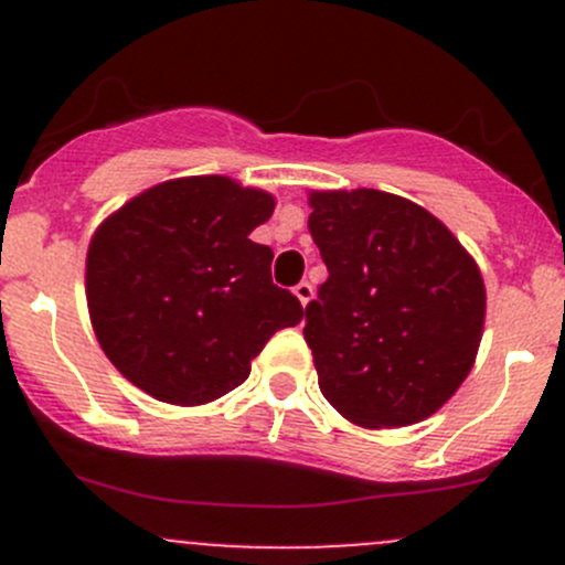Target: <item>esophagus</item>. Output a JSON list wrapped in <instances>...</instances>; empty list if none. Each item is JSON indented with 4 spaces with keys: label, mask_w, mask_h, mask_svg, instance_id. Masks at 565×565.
<instances>
[{
    "label": "esophagus",
    "mask_w": 565,
    "mask_h": 565,
    "mask_svg": "<svg viewBox=\"0 0 565 565\" xmlns=\"http://www.w3.org/2000/svg\"><path fill=\"white\" fill-rule=\"evenodd\" d=\"M292 292H295V298H298L300 303L306 306V303H309V300H311V295H315V289H311V284H309V281H300L298 287L292 289Z\"/></svg>",
    "instance_id": "obj_1"
}]
</instances>
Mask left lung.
I'll list each match as a JSON object with an SVG mask.
<instances>
[{
  "label": "left lung",
  "mask_w": 565,
  "mask_h": 565,
  "mask_svg": "<svg viewBox=\"0 0 565 565\" xmlns=\"http://www.w3.org/2000/svg\"><path fill=\"white\" fill-rule=\"evenodd\" d=\"M328 281L306 306L319 391L363 429L435 415L470 374L487 287L440 218L377 188L309 191Z\"/></svg>",
  "instance_id": "obj_1"
}]
</instances>
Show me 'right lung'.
Wrapping results in <instances>:
<instances>
[{"label":"right lung","instance_id":"1","mask_svg":"<svg viewBox=\"0 0 565 565\" xmlns=\"http://www.w3.org/2000/svg\"><path fill=\"white\" fill-rule=\"evenodd\" d=\"M276 196L232 177L158 182L95 230L87 309L100 350L152 398L199 407L246 383L250 361L303 306L270 278L250 232Z\"/></svg>","mask_w":565,"mask_h":565}]
</instances>
